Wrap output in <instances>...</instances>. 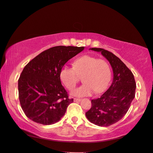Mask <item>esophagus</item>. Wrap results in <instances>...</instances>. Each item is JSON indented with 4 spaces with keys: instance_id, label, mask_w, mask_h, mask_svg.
<instances>
[{
    "instance_id": "esophagus-1",
    "label": "esophagus",
    "mask_w": 153,
    "mask_h": 153,
    "mask_svg": "<svg viewBox=\"0 0 153 153\" xmlns=\"http://www.w3.org/2000/svg\"><path fill=\"white\" fill-rule=\"evenodd\" d=\"M73 101H74L75 102H80V101H81V99H78V98H74V99H73Z\"/></svg>"
}]
</instances>
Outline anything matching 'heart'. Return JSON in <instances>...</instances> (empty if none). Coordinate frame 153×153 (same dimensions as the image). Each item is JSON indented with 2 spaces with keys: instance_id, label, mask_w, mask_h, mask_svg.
Returning a JSON list of instances; mask_svg holds the SVG:
<instances>
[{
  "instance_id": "obj_1",
  "label": "heart",
  "mask_w": 153,
  "mask_h": 153,
  "mask_svg": "<svg viewBox=\"0 0 153 153\" xmlns=\"http://www.w3.org/2000/svg\"><path fill=\"white\" fill-rule=\"evenodd\" d=\"M82 75V84L71 91L74 97H87L96 91L99 93L108 87L111 78V71L106 61L90 55L76 59L73 67L65 65L59 72L62 84L69 90L74 88Z\"/></svg>"
}]
</instances>
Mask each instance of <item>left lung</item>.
<instances>
[{"label":"left lung","instance_id":"8db88e82","mask_svg":"<svg viewBox=\"0 0 153 153\" xmlns=\"http://www.w3.org/2000/svg\"><path fill=\"white\" fill-rule=\"evenodd\" d=\"M90 50L101 52L113 68V82L100 98L91 100V107L85 115L91 123L108 127L123 118L135 97L136 82L131 71L113 53L102 48Z\"/></svg>","mask_w":153,"mask_h":153}]
</instances>
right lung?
I'll list each match as a JSON object with an SVG mask.
<instances>
[{
	"label": "right lung",
	"mask_w": 153,
	"mask_h": 153,
	"mask_svg": "<svg viewBox=\"0 0 153 153\" xmlns=\"http://www.w3.org/2000/svg\"><path fill=\"white\" fill-rule=\"evenodd\" d=\"M84 49V47H53L26 64L18 80L19 102L26 117L43 125L60 120L73 99H69L62 86L59 72L69 59Z\"/></svg>",
	"instance_id": "right-lung-1"
}]
</instances>
